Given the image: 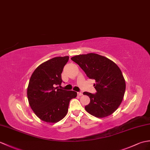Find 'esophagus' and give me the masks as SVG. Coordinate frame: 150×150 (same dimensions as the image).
I'll return each instance as SVG.
<instances>
[{"instance_id":"esophagus-1","label":"esophagus","mask_w":150,"mask_h":150,"mask_svg":"<svg viewBox=\"0 0 150 150\" xmlns=\"http://www.w3.org/2000/svg\"><path fill=\"white\" fill-rule=\"evenodd\" d=\"M77 95H78L79 96H82V95H83V93H82V92H78V93H77Z\"/></svg>"}]
</instances>
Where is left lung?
I'll return each instance as SVG.
<instances>
[{
	"label": "left lung",
	"mask_w": 150,
	"mask_h": 150,
	"mask_svg": "<svg viewBox=\"0 0 150 150\" xmlns=\"http://www.w3.org/2000/svg\"><path fill=\"white\" fill-rule=\"evenodd\" d=\"M71 59L79 65L87 76L96 81L95 94L83 93L90 98L86 110L99 118L112 114L120 105L126 88L120 68L109 59L94 53L75 55Z\"/></svg>",
	"instance_id": "8db88e82"
}]
</instances>
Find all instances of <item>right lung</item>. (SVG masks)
I'll return each mask as SVG.
<instances>
[{"label": "right lung", "mask_w": 150, "mask_h": 150, "mask_svg": "<svg viewBox=\"0 0 150 150\" xmlns=\"http://www.w3.org/2000/svg\"><path fill=\"white\" fill-rule=\"evenodd\" d=\"M68 60V56L52 58L38 67L30 76L28 100L34 114L45 122L55 123L63 119L69 101L77 95L75 91L55 87L61 84V74Z\"/></svg>", "instance_id": "1"}]
</instances>
